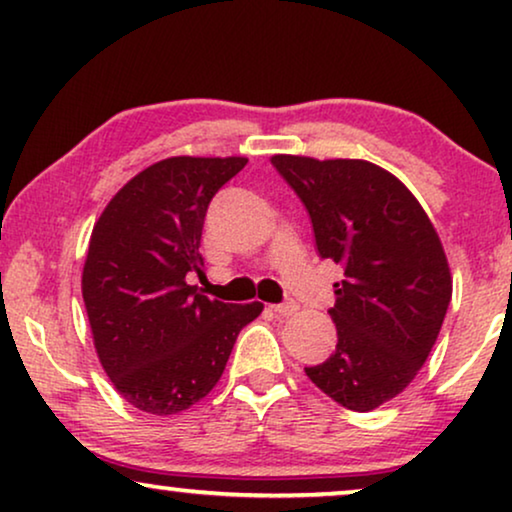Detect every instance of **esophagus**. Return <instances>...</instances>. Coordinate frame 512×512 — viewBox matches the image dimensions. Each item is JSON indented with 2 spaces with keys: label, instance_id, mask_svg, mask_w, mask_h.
<instances>
[{
  "label": "esophagus",
  "instance_id": "obj_1",
  "mask_svg": "<svg viewBox=\"0 0 512 512\" xmlns=\"http://www.w3.org/2000/svg\"><path fill=\"white\" fill-rule=\"evenodd\" d=\"M272 312L277 314V317H291V314L298 312V305L289 300V303H279V305H272Z\"/></svg>",
  "mask_w": 512,
  "mask_h": 512
}]
</instances>
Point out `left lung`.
<instances>
[{
	"label": "left lung",
	"instance_id": "obj_1",
	"mask_svg": "<svg viewBox=\"0 0 512 512\" xmlns=\"http://www.w3.org/2000/svg\"><path fill=\"white\" fill-rule=\"evenodd\" d=\"M310 214L321 258L345 268L328 310L338 345L305 368L342 408L368 412L424 366L452 298L443 244L415 195L368 160L272 156Z\"/></svg>",
	"mask_w": 512,
	"mask_h": 512
}]
</instances>
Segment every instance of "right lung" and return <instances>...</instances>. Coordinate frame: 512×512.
<instances>
[{
	"label": "right lung",
	"instance_id": "obj_1",
	"mask_svg": "<svg viewBox=\"0 0 512 512\" xmlns=\"http://www.w3.org/2000/svg\"><path fill=\"white\" fill-rule=\"evenodd\" d=\"M247 158L177 156L153 163L118 191L90 235L81 291L109 380L149 415L188 410L221 380L237 335L263 303L209 300L202 226L216 191Z\"/></svg>",
	"mask_w": 512,
	"mask_h": 512
}]
</instances>
